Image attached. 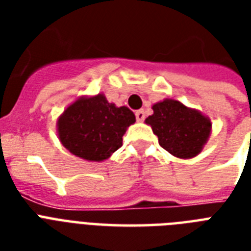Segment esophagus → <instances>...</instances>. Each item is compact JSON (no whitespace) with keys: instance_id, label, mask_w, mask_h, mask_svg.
Segmentation results:
<instances>
[{"instance_id":"esophagus-1","label":"esophagus","mask_w":251,"mask_h":251,"mask_svg":"<svg viewBox=\"0 0 251 251\" xmlns=\"http://www.w3.org/2000/svg\"><path fill=\"white\" fill-rule=\"evenodd\" d=\"M135 118H137V121H139V122L143 121V120H145V118H146L145 110H143V109L137 110V112H135Z\"/></svg>"}]
</instances>
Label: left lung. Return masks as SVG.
<instances>
[{
    "mask_svg": "<svg viewBox=\"0 0 251 251\" xmlns=\"http://www.w3.org/2000/svg\"><path fill=\"white\" fill-rule=\"evenodd\" d=\"M153 114L146 118L159 138V145L173 156L194 157L210 137L211 121L201 112L182 102L167 99L152 106Z\"/></svg>",
    "mask_w": 251,
    "mask_h": 251,
    "instance_id": "obj_1",
    "label": "left lung"
}]
</instances>
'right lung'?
<instances>
[{
  "instance_id": "add662e5",
  "label": "right lung",
  "mask_w": 251,
  "mask_h": 251,
  "mask_svg": "<svg viewBox=\"0 0 251 251\" xmlns=\"http://www.w3.org/2000/svg\"><path fill=\"white\" fill-rule=\"evenodd\" d=\"M134 122L135 116L129 108H117L99 94L73 102L57 126L65 149L86 160L101 161L121 147L126 129Z\"/></svg>"
}]
</instances>
